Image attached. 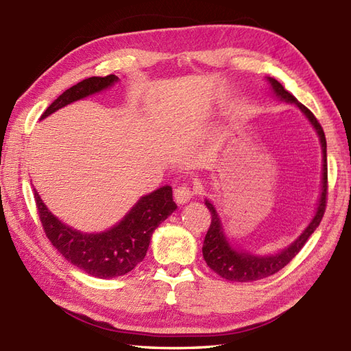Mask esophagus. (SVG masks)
Returning <instances> with one entry per match:
<instances>
[{"label": "esophagus", "instance_id": "34e87169", "mask_svg": "<svg viewBox=\"0 0 351 351\" xmlns=\"http://www.w3.org/2000/svg\"><path fill=\"white\" fill-rule=\"evenodd\" d=\"M195 195V192L192 191V187L189 184H182V186H177L174 189V199L177 204H186L189 202L192 196Z\"/></svg>", "mask_w": 351, "mask_h": 351}]
</instances>
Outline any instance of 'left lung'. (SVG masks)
I'll return each instance as SVG.
<instances>
[{"instance_id":"8db88e82","label":"left lung","mask_w":351,"mask_h":351,"mask_svg":"<svg viewBox=\"0 0 351 351\" xmlns=\"http://www.w3.org/2000/svg\"><path fill=\"white\" fill-rule=\"evenodd\" d=\"M267 82L269 83V89L272 95L278 98L280 101L290 102L295 104L301 113L306 117V121L311 123L314 128L315 134L319 136L320 147H322V191L320 198L315 207V213L311 219V221L306 226L302 234L299 235L296 240L285 247L283 250L277 253L269 254H256L252 252H247L241 247H235L229 241L228 235L225 234V228L221 225V220L219 217V213L211 201L205 198V205L211 211V225L207 235H205L204 245H202V256L208 267L217 272L220 277H223L229 281H238V283H247V281H256L265 277H269L276 274L281 268H285L286 265L292 261L295 256L302 249L306 240L311 237L320 221L323 219L324 210H326V193H328V162H326V136H324L323 128L317 122V119L314 117L311 111L306 108L304 104H301L292 93H289L283 84L277 82L272 77H267Z\"/></svg>"}]
</instances>
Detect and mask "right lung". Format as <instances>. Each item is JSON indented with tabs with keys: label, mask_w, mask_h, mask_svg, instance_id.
I'll use <instances>...</instances> for the list:
<instances>
[{
	"label": "right lung",
	"mask_w": 351,
	"mask_h": 351,
	"mask_svg": "<svg viewBox=\"0 0 351 351\" xmlns=\"http://www.w3.org/2000/svg\"><path fill=\"white\" fill-rule=\"evenodd\" d=\"M117 82L119 77L114 74L82 80L59 95L41 114L40 121L74 101L111 88ZM34 198L52 245L68 262L97 278H116L132 271L146 256L152 234L177 208L173 201V187L162 186L141 196L116 225L102 232L89 234L68 226L52 215L36 189Z\"/></svg>",
	"instance_id": "add662e5"
}]
</instances>
